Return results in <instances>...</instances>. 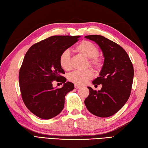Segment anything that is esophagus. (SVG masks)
I'll use <instances>...</instances> for the list:
<instances>
[{
	"label": "esophagus",
	"mask_w": 148,
	"mask_h": 148,
	"mask_svg": "<svg viewBox=\"0 0 148 148\" xmlns=\"http://www.w3.org/2000/svg\"><path fill=\"white\" fill-rule=\"evenodd\" d=\"M74 87H75V88H76V89H78V88H79L81 87L79 85H77V84H75V86H74Z\"/></svg>",
	"instance_id": "obj_1"
}]
</instances>
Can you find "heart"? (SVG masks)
Listing matches in <instances>:
<instances>
[{
  "mask_svg": "<svg viewBox=\"0 0 148 148\" xmlns=\"http://www.w3.org/2000/svg\"><path fill=\"white\" fill-rule=\"evenodd\" d=\"M76 50L86 57L90 58V65L94 68H99L102 64V60L98 55L99 48L93 42L88 40H83L76 46ZM59 63L61 67L65 71L71 68V52L69 49H65L60 55ZM93 72L88 69L86 71H74L68 75V79L77 84H83L88 80L92 79Z\"/></svg>",
  "mask_w": 148,
  "mask_h": 148,
  "instance_id": "b5f03b06",
  "label": "heart"
}]
</instances>
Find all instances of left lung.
Here are the masks:
<instances>
[{
  "mask_svg": "<svg viewBox=\"0 0 148 148\" xmlns=\"http://www.w3.org/2000/svg\"><path fill=\"white\" fill-rule=\"evenodd\" d=\"M85 38L99 46L104 62L99 77L92 82L102 84V88L96 91L88 86L90 94L84 103L92 114L109 117L123 108L130 95L134 74L132 63L125 50L112 40L99 35L87 36Z\"/></svg>",
  "mask_w": 148,
  "mask_h": 148,
  "instance_id": "1",
  "label": "left lung"
}]
</instances>
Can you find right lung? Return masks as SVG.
Instances as JSON below:
<instances>
[{
	"instance_id": "1",
	"label": "right lung",
	"mask_w": 148,
	"mask_h": 148,
	"mask_svg": "<svg viewBox=\"0 0 148 148\" xmlns=\"http://www.w3.org/2000/svg\"><path fill=\"white\" fill-rule=\"evenodd\" d=\"M79 36H54L32 45L25 56L19 72V84L23 101L34 114L48 119L57 116L64 109L65 97L74 88L66 82L59 63L63 51L78 41ZM54 80L64 83L54 89Z\"/></svg>"
}]
</instances>
